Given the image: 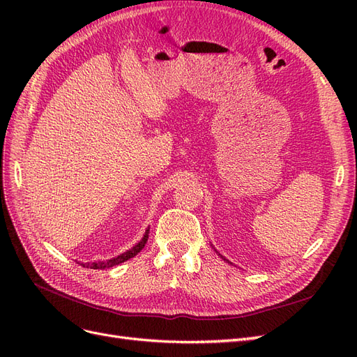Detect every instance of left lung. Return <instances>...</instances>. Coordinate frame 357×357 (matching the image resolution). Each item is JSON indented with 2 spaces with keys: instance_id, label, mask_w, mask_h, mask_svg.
I'll return each mask as SVG.
<instances>
[{
  "instance_id": "left-lung-1",
  "label": "left lung",
  "mask_w": 357,
  "mask_h": 357,
  "mask_svg": "<svg viewBox=\"0 0 357 357\" xmlns=\"http://www.w3.org/2000/svg\"><path fill=\"white\" fill-rule=\"evenodd\" d=\"M219 256H220V257H222V259H223V261H226V262H229V261H228V259H225V257H223V256H222V255H220V253H219ZM229 264H232V262H229Z\"/></svg>"
}]
</instances>
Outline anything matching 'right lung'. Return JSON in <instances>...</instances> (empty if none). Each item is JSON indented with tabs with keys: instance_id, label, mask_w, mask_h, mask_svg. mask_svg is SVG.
<instances>
[{
	"instance_id": "add662e5",
	"label": "right lung",
	"mask_w": 357,
	"mask_h": 357,
	"mask_svg": "<svg viewBox=\"0 0 357 357\" xmlns=\"http://www.w3.org/2000/svg\"><path fill=\"white\" fill-rule=\"evenodd\" d=\"M149 231H150V228H147V229H146V232H144V235H143V238L139 240V241H138L132 248H129V250H126V252L121 253V255L116 256V257L109 259V261L86 262V264H84V262H77V264H80V265H83V266H86V268H91V269H107V268H112V266H116V265H119V264H122V262L128 261V259L134 257L135 255H138L139 252L143 250V247L146 245L147 238H149Z\"/></svg>"
}]
</instances>
